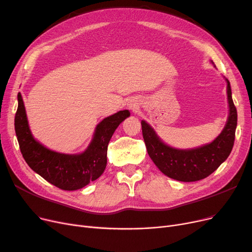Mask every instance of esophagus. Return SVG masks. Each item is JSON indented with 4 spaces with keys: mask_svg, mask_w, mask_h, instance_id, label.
Listing matches in <instances>:
<instances>
[{
    "mask_svg": "<svg viewBox=\"0 0 252 252\" xmlns=\"http://www.w3.org/2000/svg\"><path fill=\"white\" fill-rule=\"evenodd\" d=\"M128 107L130 108V109H135L136 108V104H134L133 102H128Z\"/></svg>",
    "mask_w": 252,
    "mask_h": 252,
    "instance_id": "1",
    "label": "esophagus"
}]
</instances>
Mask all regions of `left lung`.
Returning a JSON list of instances; mask_svg holds the SVG:
<instances>
[{
    "mask_svg": "<svg viewBox=\"0 0 252 252\" xmlns=\"http://www.w3.org/2000/svg\"><path fill=\"white\" fill-rule=\"evenodd\" d=\"M226 81L230 108L228 121L218 138L204 146L188 150L169 147L146 122H141L148 154L165 176L181 182L199 181L213 174L230 155L235 141L237 109L232 99L230 82L227 78Z\"/></svg>",
    "mask_w": 252,
    "mask_h": 252,
    "instance_id": "1",
    "label": "left lung"
}]
</instances>
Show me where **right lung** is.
<instances>
[{
    "mask_svg": "<svg viewBox=\"0 0 252 252\" xmlns=\"http://www.w3.org/2000/svg\"><path fill=\"white\" fill-rule=\"evenodd\" d=\"M17 98L15 133L21 154L32 170L66 191L82 189L103 174L107 164L108 143L117 126L129 116L128 110L118 111L104 118L96 126L94 137L86 151L81 154H63L46 148L33 138L20 93Z\"/></svg>",
    "mask_w": 252,
    "mask_h": 252,
    "instance_id": "obj_1",
    "label": "right lung"
}]
</instances>
